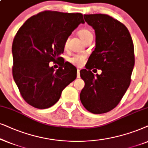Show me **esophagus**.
Wrapping results in <instances>:
<instances>
[{"mask_svg":"<svg viewBox=\"0 0 148 148\" xmlns=\"http://www.w3.org/2000/svg\"><path fill=\"white\" fill-rule=\"evenodd\" d=\"M77 78H80V70H77Z\"/></svg>","mask_w":148,"mask_h":148,"instance_id":"obj_1","label":"esophagus"}]
</instances>
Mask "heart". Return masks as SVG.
Returning <instances> with one entry per match:
<instances>
[{
	"label": "heart",
	"mask_w": 148,
	"mask_h": 148,
	"mask_svg": "<svg viewBox=\"0 0 148 148\" xmlns=\"http://www.w3.org/2000/svg\"><path fill=\"white\" fill-rule=\"evenodd\" d=\"M78 34L84 42H85L87 39L90 38V37H92V33L86 29H80V30L78 32ZM67 47H68V40H66L64 43V48L66 49ZM85 59V56H83V55H76V56H74L73 58H71L70 61L72 64L77 65L78 66H81L84 64Z\"/></svg>",
	"instance_id": "b5f03b06"
}]
</instances>
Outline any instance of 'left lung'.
Returning a JSON list of instances; mask_svg holds the SVG:
<instances>
[{
  "mask_svg": "<svg viewBox=\"0 0 148 148\" xmlns=\"http://www.w3.org/2000/svg\"><path fill=\"white\" fill-rule=\"evenodd\" d=\"M84 18L95 29L96 37L86 69L80 71L84 81L80 99L88 111L103 114L119 103L130 85L134 45L127 27L110 15H84ZM92 68L101 69L102 74L95 76L90 71Z\"/></svg>",
  "mask_w": 148,
  "mask_h": 148,
  "instance_id": "8db88e82",
  "label": "left lung"
}]
</instances>
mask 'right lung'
Instances as JSON below:
<instances>
[{"label":"right lung","instance_id":"1","mask_svg":"<svg viewBox=\"0 0 148 148\" xmlns=\"http://www.w3.org/2000/svg\"><path fill=\"white\" fill-rule=\"evenodd\" d=\"M81 13L45 11L29 17L17 31L12 45L13 76L21 95L38 109L53 106L62 90L76 78L77 70L60 56L64 43L80 23ZM60 60L56 71L49 62Z\"/></svg>","mask_w":148,"mask_h":148}]
</instances>
